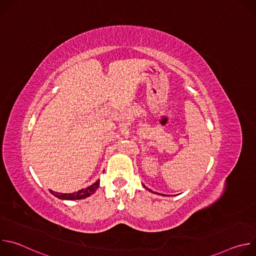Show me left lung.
<instances>
[{"label": "left lung", "instance_id": "left-lung-1", "mask_svg": "<svg viewBox=\"0 0 256 256\" xmlns=\"http://www.w3.org/2000/svg\"><path fill=\"white\" fill-rule=\"evenodd\" d=\"M156 194H157V192H156Z\"/></svg>", "mask_w": 256, "mask_h": 256}]
</instances>
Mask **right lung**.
<instances>
[{
  "label": "right lung",
  "instance_id": "obj_1",
  "mask_svg": "<svg viewBox=\"0 0 256 256\" xmlns=\"http://www.w3.org/2000/svg\"><path fill=\"white\" fill-rule=\"evenodd\" d=\"M100 184V180H97L96 182L86 188L80 190L77 192H72V194H60V192H56L50 190V194H52L54 196L60 198V200H82V198H86L88 196H90L91 194H93L96 190L98 188Z\"/></svg>",
  "mask_w": 256,
  "mask_h": 256
}]
</instances>
